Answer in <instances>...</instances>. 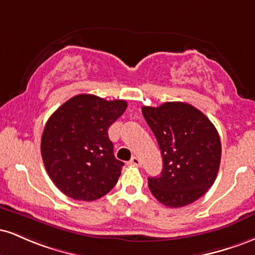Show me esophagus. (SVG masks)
I'll return each mask as SVG.
<instances>
[{"label":"esophagus","instance_id":"34e87169","mask_svg":"<svg viewBox=\"0 0 255 255\" xmlns=\"http://www.w3.org/2000/svg\"><path fill=\"white\" fill-rule=\"evenodd\" d=\"M129 164L130 165H135V166H140V164H141V162H140V159L137 157H133L129 160Z\"/></svg>","mask_w":255,"mask_h":255}]
</instances>
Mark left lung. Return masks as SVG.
<instances>
[{"instance_id": "left-lung-1", "label": "left lung", "mask_w": 255, "mask_h": 255, "mask_svg": "<svg viewBox=\"0 0 255 255\" xmlns=\"http://www.w3.org/2000/svg\"><path fill=\"white\" fill-rule=\"evenodd\" d=\"M141 110L163 157L159 176L148 177L151 193L168 207L194 203L217 177L222 156L217 129L188 103L166 102Z\"/></svg>"}]
</instances>
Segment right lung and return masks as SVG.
<instances>
[{
    "mask_svg": "<svg viewBox=\"0 0 255 255\" xmlns=\"http://www.w3.org/2000/svg\"><path fill=\"white\" fill-rule=\"evenodd\" d=\"M126 109L121 99L78 95L49 118L40 152L46 172L67 197L92 201L118 183L125 163L114 156L108 129Z\"/></svg>",
    "mask_w": 255,
    "mask_h": 255,
    "instance_id": "1",
    "label": "right lung"
}]
</instances>
